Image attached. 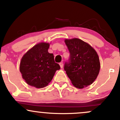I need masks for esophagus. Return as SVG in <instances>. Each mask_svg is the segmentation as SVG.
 <instances>
[{
	"label": "esophagus",
	"mask_w": 120,
	"mask_h": 120,
	"mask_svg": "<svg viewBox=\"0 0 120 120\" xmlns=\"http://www.w3.org/2000/svg\"><path fill=\"white\" fill-rule=\"evenodd\" d=\"M59 65H60L61 68H63V62H60V63H59Z\"/></svg>",
	"instance_id": "34e87169"
}]
</instances>
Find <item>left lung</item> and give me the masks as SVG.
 <instances>
[{
    "label": "left lung",
    "instance_id": "1",
    "mask_svg": "<svg viewBox=\"0 0 120 120\" xmlns=\"http://www.w3.org/2000/svg\"><path fill=\"white\" fill-rule=\"evenodd\" d=\"M70 53L64 69L74 87L78 89L90 85L99 73L100 64L96 51L86 42L78 38L65 39Z\"/></svg>",
    "mask_w": 120,
    "mask_h": 120
}]
</instances>
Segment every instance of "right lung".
<instances>
[{
    "instance_id": "obj_1",
    "label": "right lung",
    "mask_w": 120,
    "mask_h": 120,
    "mask_svg": "<svg viewBox=\"0 0 120 120\" xmlns=\"http://www.w3.org/2000/svg\"><path fill=\"white\" fill-rule=\"evenodd\" d=\"M49 44L42 42L33 47L22 57L20 71L29 85L36 88L47 86L60 65L54 60L53 53L48 52Z\"/></svg>"
}]
</instances>
